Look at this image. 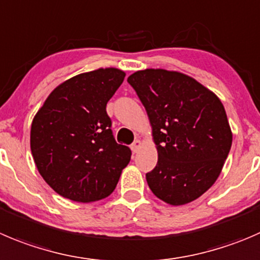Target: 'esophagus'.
<instances>
[{"instance_id": "obj_1", "label": "esophagus", "mask_w": 260, "mask_h": 260, "mask_svg": "<svg viewBox=\"0 0 260 260\" xmlns=\"http://www.w3.org/2000/svg\"><path fill=\"white\" fill-rule=\"evenodd\" d=\"M141 146H142V142H141L140 140H136L135 142H133L132 145H131V150H132L135 153H137L138 151H140Z\"/></svg>"}]
</instances>
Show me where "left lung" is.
I'll use <instances>...</instances> for the list:
<instances>
[{
    "label": "left lung",
    "mask_w": 260,
    "mask_h": 260,
    "mask_svg": "<svg viewBox=\"0 0 260 260\" xmlns=\"http://www.w3.org/2000/svg\"><path fill=\"white\" fill-rule=\"evenodd\" d=\"M147 112L157 164L146 174L164 202L181 206L213 185L230 152L233 133L221 100L176 71L147 69L128 77Z\"/></svg>",
    "instance_id": "left-lung-1"
}]
</instances>
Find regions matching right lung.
Instances as JSON below:
<instances>
[{"mask_svg":"<svg viewBox=\"0 0 260 260\" xmlns=\"http://www.w3.org/2000/svg\"><path fill=\"white\" fill-rule=\"evenodd\" d=\"M125 74L99 69L58 85L38 110L30 148L38 171L59 196L89 203L113 193L131 160L129 147L115 142L107 103Z\"/></svg>","mask_w":260,"mask_h":260,"instance_id":"1","label":"right lung"}]
</instances>
